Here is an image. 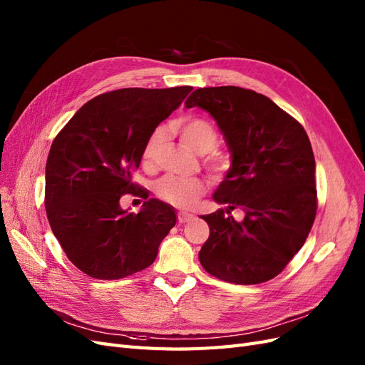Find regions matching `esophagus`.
Instances as JSON below:
<instances>
[{"label": "esophagus", "mask_w": 365, "mask_h": 365, "mask_svg": "<svg viewBox=\"0 0 365 365\" xmlns=\"http://www.w3.org/2000/svg\"><path fill=\"white\" fill-rule=\"evenodd\" d=\"M192 219H195V215H192V213H187V212L178 213V222H181V224L189 222V220H192Z\"/></svg>", "instance_id": "34e87169"}]
</instances>
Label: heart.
I'll list each match as a JSON object with an SVG mask.
<instances>
[{
	"label": "heart",
	"mask_w": 365,
	"mask_h": 365,
	"mask_svg": "<svg viewBox=\"0 0 365 365\" xmlns=\"http://www.w3.org/2000/svg\"><path fill=\"white\" fill-rule=\"evenodd\" d=\"M181 140L184 145L196 153H207L216 149L219 137L215 126L204 118H190L184 121L180 128ZM165 129L158 128L149 137L145 150H143V161L152 164L157 158V153L164 143ZM213 163L217 168H224L227 160L224 157H216ZM208 182L202 178H187V176L168 175L157 185V193L165 202L178 207H192L205 193Z\"/></svg>",
	"instance_id": "b5f03b06"
}]
</instances>
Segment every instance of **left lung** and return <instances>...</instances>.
Instances as JSON below:
<instances>
[{
    "label": "left lung",
    "instance_id": "obj_1",
    "mask_svg": "<svg viewBox=\"0 0 365 365\" xmlns=\"http://www.w3.org/2000/svg\"><path fill=\"white\" fill-rule=\"evenodd\" d=\"M212 115L231 165L213 200L227 208L204 215L210 236L202 268L236 284L280 274L303 247L317 215L315 158L303 126L271 98L239 86L200 88L185 101ZM245 212L236 221L229 213Z\"/></svg>",
    "mask_w": 365,
    "mask_h": 365
}]
</instances>
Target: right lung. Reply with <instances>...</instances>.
Masks as SVG:
<instances>
[{"instance_id":"1","label":"right lung","mask_w":365,"mask_h":365,"mask_svg":"<svg viewBox=\"0 0 365 365\" xmlns=\"http://www.w3.org/2000/svg\"><path fill=\"white\" fill-rule=\"evenodd\" d=\"M192 86L123 88L86 102L54 138L46 165V210L54 237L74 267L101 280L148 268L176 224L175 208L155 197L135 215L119 205L137 189L149 137Z\"/></svg>"}]
</instances>
